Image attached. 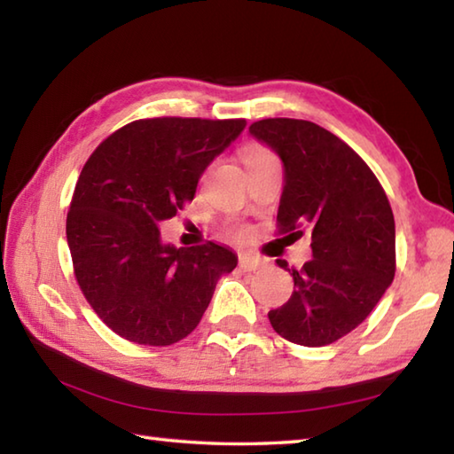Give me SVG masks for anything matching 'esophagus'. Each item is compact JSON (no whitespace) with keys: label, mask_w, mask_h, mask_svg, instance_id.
I'll return each instance as SVG.
<instances>
[{"label":"esophagus","mask_w":454,"mask_h":454,"mask_svg":"<svg viewBox=\"0 0 454 454\" xmlns=\"http://www.w3.org/2000/svg\"><path fill=\"white\" fill-rule=\"evenodd\" d=\"M238 263H240V268L244 271H254V270H258L263 262L260 258H255V255L240 254V260H238Z\"/></svg>","instance_id":"obj_1"}]
</instances>
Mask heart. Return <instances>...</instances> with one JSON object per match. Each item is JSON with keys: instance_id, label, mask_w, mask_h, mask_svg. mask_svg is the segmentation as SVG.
<instances>
[{"instance_id": "1", "label": "heart", "mask_w": 454, "mask_h": 454, "mask_svg": "<svg viewBox=\"0 0 454 454\" xmlns=\"http://www.w3.org/2000/svg\"><path fill=\"white\" fill-rule=\"evenodd\" d=\"M268 154H271L268 148H263V146H260V145H250V146H246L244 148V162L248 164V162H252V160H255V159H262V156H268ZM246 234V230H240V236L244 238Z\"/></svg>"}]
</instances>
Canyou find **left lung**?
I'll return each mask as SVG.
<instances>
[{"mask_svg":"<svg viewBox=\"0 0 454 454\" xmlns=\"http://www.w3.org/2000/svg\"><path fill=\"white\" fill-rule=\"evenodd\" d=\"M250 135L284 162L278 234H311V260L292 268V298L268 313L270 324L292 343L329 345L353 332L393 282L391 204L365 160L316 122L262 119Z\"/></svg>","mask_w":454,"mask_h":454,"instance_id":"obj_1","label":"left lung"}]
</instances>
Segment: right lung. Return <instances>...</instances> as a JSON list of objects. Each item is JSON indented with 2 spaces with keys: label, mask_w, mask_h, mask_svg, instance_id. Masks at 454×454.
<instances>
[{
  "label": "right lung",
  "mask_w": 454,
  "mask_h": 454,
  "mask_svg": "<svg viewBox=\"0 0 454 454\" xmlns=\"http://www.w3.org/2000/svg\"><path fill=\"white\" fill-rule=\"evenodd\" d=\"M246 119L129 122L89 156L67 214L73 271L106 327L138 345H172L200 324L232 250L162 244L160 226L192 202L206 167Z\"/></svg>",
  "instance_id": "obj_1"
}]
</instances>
